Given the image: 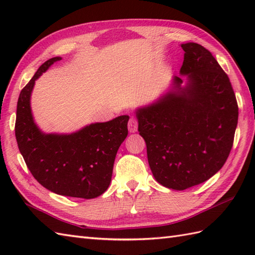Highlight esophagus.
<instances>
[{
    "label": "esophagus",
    "instance_id": "obj_1",
    "mask_svg": "<svg viewBox=\"0 0 255 255\" xmlns=\"http://www.w3.org/2000/svg\"><path fill=\"white\" fill-rule=\"evenodd\" d=\"M128 130L129 132H136L138 130V122L136 117H130V119H129Z\"/></svg>",
    "mask_w": 255,
    "mask_h": 255
}]
</instances>
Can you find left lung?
<instances>
[{"label": "left lung", "instance_id": "left-lung-1", "mask_svg": "<svg viewBox=\"0 0 255 255\" xmlns=\"http://www.w3.org/2000/svg\"><path fill=\"white\" fill-rule=\"evenodd\" d=\"M184 61L171 88L136 110L155 181L183 191L215 175L234 143L238 104L228 75L196 42L181 45Z\"/></svg>", "mask_w": 255, "mask_h": 255}]
</instances>
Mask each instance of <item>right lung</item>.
<instances>
[{
	"label": "right lung",
	"instance_id": "add662e5",
	"mask_svg": "<svg viewBox=\"0 0 255 255\" xmlns=\"http://www.w3.org/2000/svg\"><path fill=\"white\" fill-rule=\"evenodd\" d=\"M61 59L42 63L20 91L15 136L27 167L42 186L62 196L95 198L110 186L116 153L128 134L129 116L90 124L72 133L42 131L32 117L31 92L35 81Z\"/></svg>",
	"mask_w": 255,
	"mask_h": 255
}]
</instances>
